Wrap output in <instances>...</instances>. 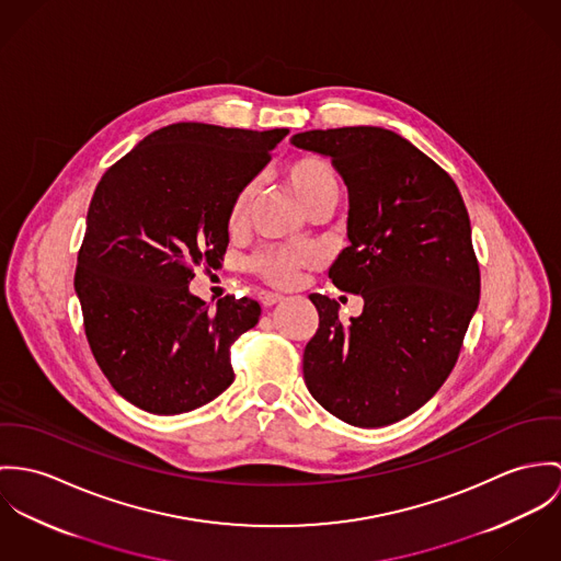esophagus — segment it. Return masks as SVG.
Returning a JSON list of instances; mask_svg holds the SVG:
<instances>
[{"label": "esophagus", "mask_w": 561, "mask_h": 561, "mask_svg": "<svg viewBox=\"0 0 561 561\" xmlns=\"http://www.w3.org/2000/svg\"><path fill=\"white\" fill-rule=\"evenodd\" d=\"M257 299H260V304H262L264 308H271V306H275V304H279V301H282V295H277V293H266V290H262V293L257 295Z\"/></svg>", "instance_id": "esophagus-1"}]
</instances>
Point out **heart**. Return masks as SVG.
<instances>
[{
  "label": "heart",
  "mask_w": 561,
  "mask_h": 561,
  "mask_svg": "<svg viewBox=\"0 0 561 561\" xmlns=\"http://www.w3.org/2000/svg\"><path fill=\"white\" fill-rule=\"evenodd\" d=\"M282 176L293 188L295 197L311 215L318 210H331L340 195V181L333 165L318 154H299L284 163ZM257 193V185L250 181L237 188L226 208V228L230 232H241L248 226L251 206ZM313 264V253L301 248H273L260 251L251 260V271L264 282L277 288H290L297 284L304 268Z\"/></svg>",
  "instance_id": "obj_1"
}]
</instances>
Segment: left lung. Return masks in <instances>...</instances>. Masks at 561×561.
<instances>
[{"label":"left lung","mask_w":561,"mask_h":561,"mask_svg":"<svg viewBox=\"0 0 561 561\" xmlns=\"http://www.w3.org/2000/svg\"><path fill=\"white\" fill-rule=\"evenodd\" d=\"M297 148L331 157L348 187V241L331 282L364 297L348 322L310 295L318 329L304 351L311 396L337 420L380 428L424 407L456 366L480 301V266L456 183L380 126L306 130Z\"/></svg>","instance_id":"obj_1"}]
</instances>
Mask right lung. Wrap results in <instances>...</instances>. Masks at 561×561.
I'll list each match as a JSON object with an SVG mask.
<instances>
[{"label": "right lung", "mask_w": 561, "mask_h": 561, "mask_svg": "<svg viewBox=\"0 0 561 561\" xmlns=\"http://www.w3.org/2000/svg\"><path fill=\"white\" fill-rule=\"evenodd\" d=\"M286 135L288 128L163 126L96 185L75 293L99 368L141 411L187 413L232 385L230 346L257 324L260 306L228 295L210 310L188 282L197 266L224 260L228 202Z\"/></svg>", "instance_id": "obj_1"}]
</instances>
